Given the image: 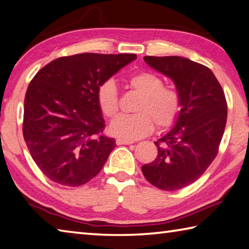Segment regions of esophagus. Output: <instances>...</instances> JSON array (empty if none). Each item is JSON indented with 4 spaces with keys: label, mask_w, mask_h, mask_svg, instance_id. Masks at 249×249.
Returning a JSON list of instances; mask_svg holds the SVG:
<instances>
[{
    "label": "esophagus",
    "mask_w": 249,
    "mask_h": 249,
    "mask_svg": "<svg viewBox=\"0 0 249 249\" xmlns=\"http://www.w3.org/2000/svg\"><path fill=\"white\" fill-rule=\"evenodd\" d=\"M116 143H117V145H122V144L129 145V144H131V143H133V142L132 141H129V140H124V139L118 138V139H116Z\"/></svg>",
    "instance_id": "obj_1"
}]
</instances>
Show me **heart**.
<instances>
[{"label": "heart", "instance_id": "obj_1", "mask_svg": "<svg viewBox=\"0 0 249 249\" xmlns=\"http://www.w3.org/2000/svg\"><path fill=\"white\" fill-rule=\"evenodd\" d=\"M129 85L141 95L133 115H121L110 124L109 131L124 140H138L150 134L154 123L159 129L175 124L182 109L178 89L164 86L163 78L152 72L136 73L129 77ZM97 104L103 115L115 117L119 110V96L115 83L107 81L98 87Z\"/></svg>", "mask_w": 249, "mask_h": 249}]
</instances>
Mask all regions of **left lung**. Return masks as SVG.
I'll use <instances>...</instances> for the list:
<instances>
[{
  "label": "left lung",
  "instance_id": "1",
  "mask_svg": "<svg viewBox=\"0 0 249 249\" xmlns=\"http://www.w3.org/2000/svg\"><path fill=\"white\" fill-rule=\"evenodd\" d=\"M152 69L174 81L182 98L176 124L155 142L158 156L142 166L146 180L173 191L193 184L215 159L223 137L228 105L209 68L182 56H144Z\"/></svg>",
  "mask_w": 249,
  "mask_h": 249
}]
</instances>
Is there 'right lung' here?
Wrapping results in <instances>:
<instances>
[{
  "label": "right lung",
  "instance_id": "add662e5",
  "mask_svg": "<svg viewBox=\"0 0 249 249\" xmlns=\"http://www.w3.org/2000/svg\"><path fill=\"white\" fill-rule=\"evenodd\" d=\"M136 59L133 53L61 56L34 76L25 95L23 134L50 180L77 187L102 171L116 143L103 134L98 87Z\"/></svg>",
  "mask_w": 249,
  "mask_h": 249
}]
</instances>
